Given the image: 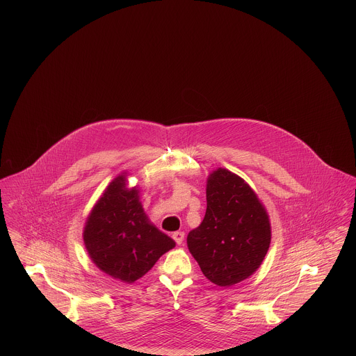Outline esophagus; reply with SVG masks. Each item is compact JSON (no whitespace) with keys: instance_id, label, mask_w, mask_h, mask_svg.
<instances>
[{"instance_id":"34e87169","label":"esophagus","mask_w":356,"mask_h":356,"mask_svg":"<svg viewBox=\"0 0 356 356\" xmlns=\"http://www.w3.org/2000/svg\"><path fill=\"white\" fill-rule=\"evenodd\" d=\"M172 237H173V240H175L177 244H181V243H183V240H184V232H180V231L173 232V234H172Z\"/></svg>"}]
</instances>
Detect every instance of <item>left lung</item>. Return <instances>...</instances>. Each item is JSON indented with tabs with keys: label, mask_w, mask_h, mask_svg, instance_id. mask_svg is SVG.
I'll return each instance as SVG.
<instances>
[{
	"label": "left lung",
	"mask_w": 356,
	"mask_h": 356,
	"mask_svg": "<svg viewBox=\"0 0 356 356\" xmlns=\"http://www.w3.org/2000/svg\"><path fill=\"white\" fill-rule=\"evenodd\" d=\"M271 224L252 188L224 168L207 181V211L188 237V250L204 276L220 287L250 277L264 260Z\"/></svg>",
	"instance_id": "1"
}]
</instances>
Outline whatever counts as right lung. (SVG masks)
I'll return each mask as SVG.
<instances>
[{
	"label": "right lung",
	"mask_w": 356,
	"mask_h": 356,
	"mask_svg": "<svg viewBox=\"0 0 356 356\" xmlns=\"http://www.w3.org/2000/svg\"><path fill=\"white\" fill-rule=\"evenodd\" d=\"M85 248L106 275L134 283L154 266L175 241L159 231L138 202V189L127 188L118 176L89 213L84 228Z\"/></svg>",
	"instance_id": "right-lung-1"
}]
</instances>
